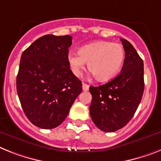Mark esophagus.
I'll return each instance as SVG.
<instances>
[{
  "mask_svg": "<svg viewBox=\"0 0 161 161\" xmlns=\"http://www.w3.org/2000/svg\"><path fill=\"white\" fill-rule=\"evenodd\" d=\"M83 90L85 92H87L89 90V85L87 84V83H83Z\"/></svg>",
  "mask_w": 161,
  "mask_h": 161,
  "instance_id": "1",
  "label": "esophagus"
}]
</instances>
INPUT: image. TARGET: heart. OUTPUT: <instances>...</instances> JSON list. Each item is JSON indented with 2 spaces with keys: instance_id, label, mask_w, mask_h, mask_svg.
Here are the masks:
<instances>
[{
  "instance_id": "1",
  "label": "heart",
  "mask_w": 161,
  "mask_h": 161,
  "mask_svg": "<svg viewBox=\"0 0 161 161\" xmlns=\"http://www.w3.org/2000/svg\"><path fill=\"white\" fill-rule=\"evenodd\" d=\"M124 49L119 43L98 41L80 47L78 53L68 54L69 64L75 76H79L87 62V68L94 78L106 82L118 74L124 60Z\"/></svg>"
}]
</instances>
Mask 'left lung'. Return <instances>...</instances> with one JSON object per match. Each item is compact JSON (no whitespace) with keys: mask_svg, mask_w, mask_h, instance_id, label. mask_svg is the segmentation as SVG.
<instances>
[{"mask_svg":"<svg viewBox=\"0 0 161 161\" xmlns=\"http://www.w3.org/2000/svg\"><path fill=\"white\" fill-rule=\"evenodd\" d=\"M125 57L122 70L107 83L89 87L92 96L90 115L101 131L112 133L124 128L134 115L144 92L143 60L125 39Z\"/></svg>","mask_w":161,"mask_h":161,"instance_id":"obj_1","label":"left lung"}]
</instances>
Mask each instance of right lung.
Returning a JSON list of instances; mask_svg holds the SVG:
<instances>
[{"mask_svg": "<svg viewBox=\"0 0 161 161\" xmlns=\"http://www.w3.org/2000/svg\"><path fill=\"white\" fill-rule=\"evenodd\" d=\"M72 37L42 36L23 52L16 88L24 114L35 126L56 128L82 92V82L69 64Z\"/></svg>", "mask_w": 161, "mask_h": 161, "instance_id": "obj_1", "label": "right lung"}]
</instances>
